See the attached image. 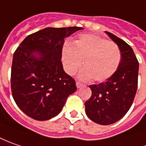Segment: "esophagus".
Listing matches in <instances>:
<instances>
[{
  "instance_id": "esophagus-1",
  "label": "esophagus",
  "mask_w": 146,
  "mask_h": 146,
  "mask_svg": "<svg viewBox=\"0 0 146 146\" xmlns=\"http://www.w3.org/2000/svg\"><path fill=\"white\" fill-rule=\"evenodd\" d=\"M76 86H77L78 88H80V87L82 86V83H81L80 82H76Z\"/></svg>"
}]
</instances>
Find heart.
<instances>
[{"label": "heart", "mask_w": 146, "mask_h": 146, "mask_svg": "<svg viewBox=\"0 0 146 146\" xmlns=\"http://www.w3.org/2000/svg\"><path fill=\"white\" fill-rule=\"evenodd\" d=\"M62 61L65 72L74 75L82 66L79 78L87 81L93 78L103 82L111 78L121 62V52L114 42L94 34H82L73 45L66 43L62 48Z\"/></svg>", "instance_id": "obj_1"}]
</instances>
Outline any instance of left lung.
<instances>
[{
	"instance_id": "1",
	"label": "left lung",
	"mask_w": 146,
	"mask_h": 146,
	"mask_svg": "<svg viewBox=\"0 0 146 146\" xmlns=\"http://www.w3.org/2000/svg\"><path fill=\"white\" fill-rule=\"evenodd\" d=\"M107 35L119 46L121 62L118 70L104 82L90 85L92 94L85 103L86 112L94 123H115L130 109L138 84L139 63L132 48L111 33Z\"/></svg>"
}]
</instances>
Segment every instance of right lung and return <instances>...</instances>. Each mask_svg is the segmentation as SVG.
I'll use <instances>...</instances> for the list:
<instances>
[{"instance_id":"right-lung-1","label":"right lung","mask_w":146,"mask_h":146,"mask_svg":"<svg viewBox=\"0 0 146 146\" xmlns=\"http://www.w3.org/2000/svg\"><path fill=\"white\" fill-rule=\"evenodd\" d=\"M82 29L45 28L28 35L14 52L12 95L29 117L47 120L57 115L68 95L76 91L74 79L64 71L61 54L64 38Z\"/></svg>"}]
</instances>
